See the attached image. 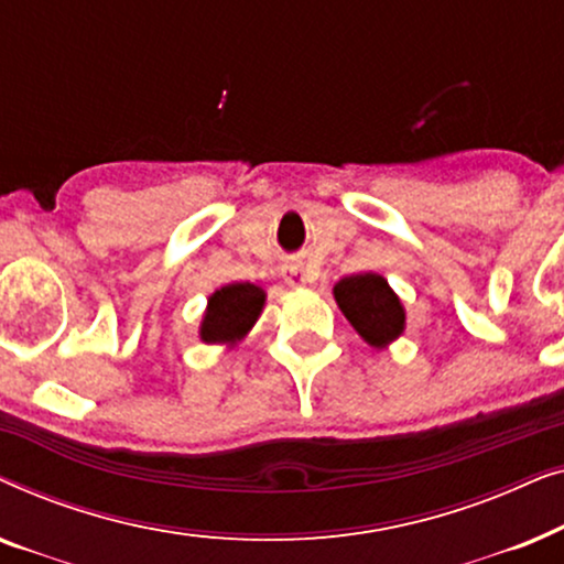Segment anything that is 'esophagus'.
Instances as JSON below:
<instances>
[{"label":"esophagus","instance_id":"1","mask_svg":"<svg viewBox=\"0 0 564 564\" xmlns=\"http://www.w3.org/2000/svg\"><path fill=\"white\" fill-rule=\"evenodd\" d=\"M282 276H284V282L290 284V288H303V284L307 282L303 264H288L282 269Z\"/></svg>","mask_w":564,"mask_h":564}]
</instances>
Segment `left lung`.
Returning a JSON list of instances; mask_svg holds the SVG:
<instances>
[{
    "instance_id": "left-lung-1",
    "label": "left lung",
    "mask_w": 564,
    "mask_h": 564,
    "mask_svg": "<svg viewBox=\"0 0 564 564\" xmlns=\"http://www.w3.org/2000/svg\"><path fill=\"white\" fill-rule=\"evenodd\" d=\"M334 297L354 330L375 349H384L405 330V307L380 274L344 276L336 282Z\"/></svg>"
}]
</instances>
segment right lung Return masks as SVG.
I'll list each match as a JSON object with an SVG mask.
<instances>
[{"label": "right lung", "instance_id": "1", "mask_svg": "<svg viewBox=\"0 0 564 564\" xmlns=\"http://www.w3.org/2000/svg\"><path fill=\"white\" fill-rule=\"evenodd\" d=\"M264 300L267 292L251 282H234L215 290L207 297V311L203 323H199V338L205 344H238L264 311Z\"/></svg>", "mask_w": 564, "mask_h": 564}]
</instances>
